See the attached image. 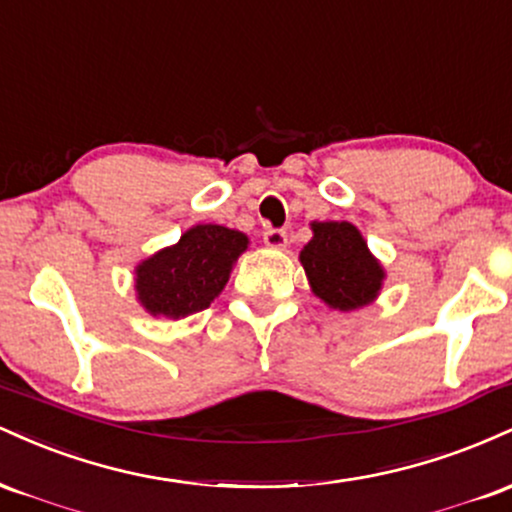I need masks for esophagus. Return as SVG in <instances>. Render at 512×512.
<instances>
[{
  "label": "esophagus",
  "instance_id": "1",
  "mask_svg": "<svg viewBox=\"0 0 512 512\" xmlns=\"http://www.w3.org/2000/svg\"><path fill=\"white\" fill-rule=\"evenodd\" d=\"M264 243L272 250H284L286 248V231L284 228H267L264 231Z\"/></svg>",
  "mask_w": 512,
  "mask_h": 512
}]
</instances>
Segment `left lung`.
<instances>
[{
	"mask_svg": "<svg viewBox=\"0 0 512 512\" xmlns=\"http://www.w3.org/2000/svg\"><path fill=\"white\" fill-rule=\"evenodd\" d=\"M313 238L301 250L310 289L334 310L363 308L383 289L385 269L370 255L361 231L349 221H313Z\"/></svg>",
	"mask_w": 512,
	"mask_h": 512,
	"instance_id": "1",
	"label": "left lung"
}]
</instances>
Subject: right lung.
Listing matches in <instances>:
<instances>
[{"label":"right lung","mask_w":512,"mask_h":512,"mask_svg":"<svg viewBox=\"0 0 512 512\" xmlns=\"http://www.w3.org/2000/svg\"><path fill=\"white\" fill-rule=\"evenodd\" d=\"M248 245V236L233 228L216 223L192 226L178 243L139 262L134 269L137 301L146 313L170 320L209 308Z\"/></svg>","instance_id":"1"}]
</instances>
